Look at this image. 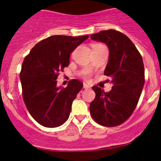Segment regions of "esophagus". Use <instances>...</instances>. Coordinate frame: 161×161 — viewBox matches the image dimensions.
<instances>
[{"mask_svg": "<svg viewBox=\"0 0 161 161\" xmlns=\"http://www.w3.org/2000/svg\"><path fill=\"white\" fill-rule=\"evenodd\" d=\"M83 88H86V89H87V88H89L90 86H88V85H87L86 83H84V84H83Z\"/></svg>", "mask_w": 161, "mask_h": 161, "instance_id": "obj_1", "label": "esophagus"}]
</instances>
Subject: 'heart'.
Masks as SVG:
<instances>
[{
    "mask_svg": "<svg viewBox=\"0 0 161 161\" xmlns=\"http://www.w3.org/2000/svg\"><path fill=\"white\" fill-rule=\"evenodd\" d=\"M104 47L102 45H100V44H95V45H92V48H98V47ZM84 75L87 76L88 75V72L86 71L84 73Z\"/></svg>",
    "mask_w": 161,
    "mask_h": 161,
    "instance_id": "b5f03b06",
    "label": "heart"
}]
</instances>
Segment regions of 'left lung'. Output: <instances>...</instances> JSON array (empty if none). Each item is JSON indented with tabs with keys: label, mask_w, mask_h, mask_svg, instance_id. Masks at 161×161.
Returning a JSON list of instances; mask_svg holds the SVG:
<instances>
[{
	"label": "left lung",
	"mask_w": 161,
	"mask_h": 161,
	"mask_svg": "<svg viewBox=\"0 0 161 161\" xmlns=\"http://www.w3.org/2000/svg\"><path fill=\"white\" fill-rule=\"evenodd\" d=\"M91 38L108 47L104 75L110 78L113 86L109 92L98 86L92 87L96 95L90 104V113L98 124L116 126L124 123L137 106L145 84L143 60L132 41L118 31H101L92 35Z\"/></svg>",
	"instance_id": "obj_1"
}]
</instances>
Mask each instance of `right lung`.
I'll return each mask as SVG.
<instances>
[{
    "label": "right lung",
    "instance_id": "add662e5",
    "mask_svg": "<svg viewBox=\"0 0 161 161\" xmlns=\"http://www.w3.org/2000/svg\"><path fill=\"white\" fill-rule=\"evenodd\" d=\"M88 38L52 36L41 41L24 59L20 72L23 101L40 125L60 126L69 116L72 104L82 88L73 79L66 88L57 87L59 72L69 66L70 53Z\"/></svg>",
    "mask_w": 161,
    "mask_h": 161
}]
</instances>
